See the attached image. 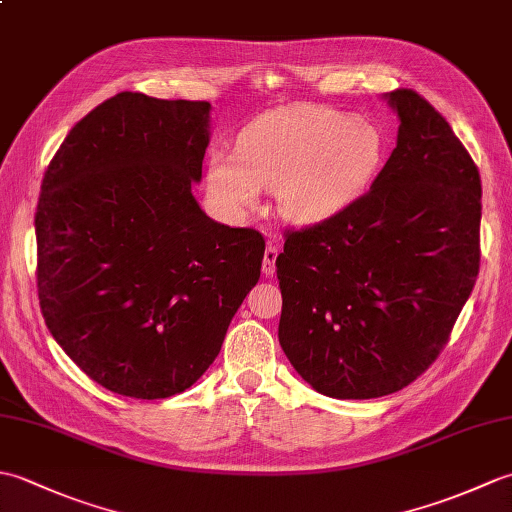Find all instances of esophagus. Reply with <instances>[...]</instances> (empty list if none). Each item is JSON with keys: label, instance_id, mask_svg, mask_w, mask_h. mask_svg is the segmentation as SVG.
Instances as JSON below:
<instances>
[{"label": "esophagus", "instance_id": "obj_1", "mask_svg": "<svg viewBox=\"0 0 512 512\" xmlns=\"http://www.w3.org/2000/svg\"><path fill=\"white\" fill-rule=\"evenodd\" d=\"M277 255H279V248L275 246V242H268V246L264 250V262H262V270H264L266 277H273L275 275Z\"/></svg>", "mask_w": 512, "mask_h": 512}]
</instances>
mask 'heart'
Wrapping results in <instances>:
<instances>
[{
  "label": "heart",
  "mask_w": 512,
  "mask_h": 512,
  "mask_svg": "<svg viewBox=\"0 0 512 512\" xmlns=\"http://www.w3.org/2000/svg\"><path fill=\"white\" fill-rule=\"evenodd\" d=\"M385 140L372 123L319 105H292L248 125L237 154L217 151L206 187L226 213L255 209L262 189H277L279 213L295 224H323L372 187Z\"/></svg>",
  "instance_id": "b5f03b06"
}]
</instances>
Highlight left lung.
Returning <instances> with one entry per match:
<instances>
[{
  "label": "left lung",
  "instance_id": "left-lung-1",
  "mask_svg": "<svg viewBox=\"0 0 512 512\" xmlns=\"http://www.w3.org/2000/svg\"><path fill=\"white\" fill-rule=\"evenodd\" d=\"M396 147L334 220L277 257L279 345L319 394H394L436 361L480 270L482 184L451 125L411 90L383 94Z\"/></svg>",
  "mask_w": 512,
  "mask_h": 512
}]
</instances>
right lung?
<instances>
[{
	"label": "right lung",
	"mask_w": 512,
	"mask_h": 512,
	"mask_svg": "<svg viewBox=\"0 0 512 512\" xmlns=\"http://www.w3.org/2000/svg\"><path fill=\"white\" fill-rule=\"evenodd\" d=\"M209 140L211 103L121 92L70 129L43 176V319L114 394L189 389L259 279L264 237L211 220L191 191Z\"/></svg>",
	"instance_id": "right-lung-1"
}]
</instances>
